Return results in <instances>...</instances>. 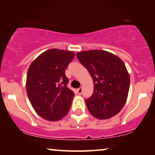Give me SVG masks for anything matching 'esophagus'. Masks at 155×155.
<instances>
[{
  "label": "esophagus",
  "mask_w": 155,
  "mask_h": 155,
  "mask_svg": "<svg viewBox=\"0 0 155 155\" xmlns=\"http://www.w3.org/2000/svg\"><path fill=\"white\" fill-rule=\"evenodd\" d=\"M82 91H83V88H82V87H80L79 88H78V89H77L78 94H82Z\"/></svg>",
  "instance_id": "esophagus-1"
}]
</instances>
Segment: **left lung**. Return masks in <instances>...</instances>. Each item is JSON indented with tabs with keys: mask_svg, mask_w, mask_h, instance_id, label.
I'll use <instances>...</instances> for the list:
<instances>
[{
	"mask_svg": "<svg viewBox=\"0 0 155 155\" xmlns=\"http://www.w3.org/2000/svg\"><path fill=\"white\" fill-rule=\"evenodd\" d=\"M79 61L91 76L94 93L85 101L88 110L98 119H109L122 110L127 101L130 75L123 61L104 50H88L76 54Z\"/></svg>",
	"mask_w": 155,
	"mask_h": 155,
	"instance_id": "8db88e82",
	"label": "left lung"
}]
</instances>
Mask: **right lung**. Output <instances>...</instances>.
<instances>
[{"instance_id": "add662e5", "label": "right lung", "mask_w": 155, "mask_h": 155, "mask_svg": "<svg viewBox=\"0 0 155 155\" xmlns=\"http://www.w3.org/2000/svg\"><path fill=\"white\" fill-rule=\"evenodd\" d=\"M74 51L51 49L41 54L29 67L26 91L38 114L47 120H61L69 112L74 93L67 87L65 70Z\"/></svg>"}]
</instances>
